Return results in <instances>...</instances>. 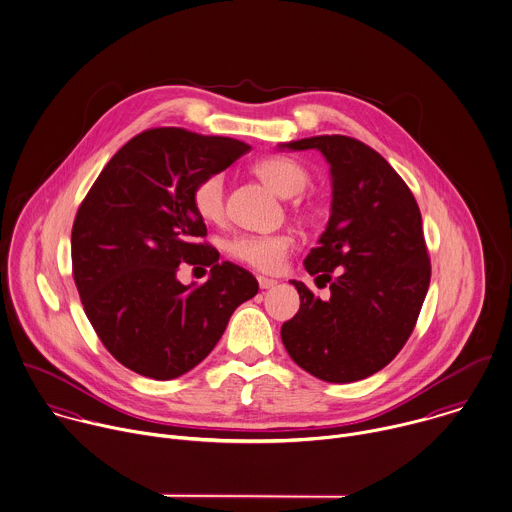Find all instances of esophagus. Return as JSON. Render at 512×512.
Listing matches in <instances>:
<instances>
[{"label":"esophagus","instance_id":"1","mask_svg":"<svg viewBox=\"0 0 512 512\" xmlns=\"http://www.w3.org/2000/svg\"><path fill=\"white\" fill-rule=\"evenodd\" d=\"M258 284H260V288H262V290H270V288H274V286L278 284V280H274V278H266V276H258Z\"/></svg>","mask_w":512,"mask_h":512}]
</instances>
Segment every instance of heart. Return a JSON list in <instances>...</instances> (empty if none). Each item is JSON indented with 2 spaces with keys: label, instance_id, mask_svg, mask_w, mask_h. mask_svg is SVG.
Returning a JSON list of instances; mask_svg holds the SVG:
<instances>
[{
  "label": "heart",
  "instance_id": "b5f03b06",
  "mask_svg": "<svg viewBox=\"0 0 512 512\" xmlns=\"http://www.w3.org/2000/svg\"><path fill=\"white\" fill-rule=\"evenodd\" d=\"M254 171L282 196H294L310 182L308 171L298 161L284 155L258 161ZM192 206L204 222H220L224 216V176L210 174L202 178L192 190ZM292 248L294 238L286 232L268 236L240 234L226 242V252L234 260L266 274L278 272Z\"/></svg>",
  "mask_w": 512,
  "mask_h": 512
}]
</instances>
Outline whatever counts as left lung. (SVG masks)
Masks as SVG:
<instances>
[{"label":"left lung","instance_id":"1","mask_svg":"<svg viewBox=\"0 0 512 512\" xmlns=\"http://www.w3.org/2000/svg\"><path fill=\"white\" fill-rule=\"evenodd\" d=\"M280 149H316L332 174L330 222L304 260L310 276L330 284V298L292 280L300 310L282 326L284 347L318 379H365L401 351L427 296L431 262L417 200L357 139L322 135Z\"/></svg>","mask_w":512,"mask_h":512}]
</instances>
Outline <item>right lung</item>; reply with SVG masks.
<instances>
[{
	"mask_svg": "<svg viewBox=\"0 0 512 512\" xmlns=\"http://www.w3.org/2000/svg\"><path fill=\"white\" fill-rule=\"evenodd\" d=\"M250 145L176 127L133 137L81 202L71 232L73 278L107 351L131 371L174 379L222 338L234 310L258 294L256 278L206 242L192 206L194 186L228 169ZM211 266L184 287L182 262Z\"/></svg>",
	"mask_w": 512,
	"mask_h": 512,
	"instance_id": "add662e5",
	"label": "right lung"
}]
</instances>
